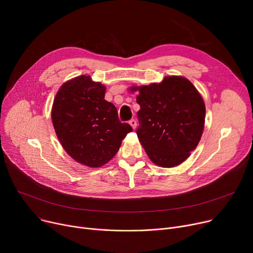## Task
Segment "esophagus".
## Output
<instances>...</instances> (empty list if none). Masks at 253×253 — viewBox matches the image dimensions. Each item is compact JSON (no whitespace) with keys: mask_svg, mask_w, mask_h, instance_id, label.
Masks as SVG:
<instances>
[{"mask_svg":"<svg viewBox=\"0 0 253 253\" xmlns=\"http://www.w3.org/2000/svg\"><path fill=\"white\" fill-rule=\"evenodd\" d=\"M129 124L131 125V127L133 128V129H135V128H136V126H137V123H136V121H135L134 119H131L130 121H129Z\"/></svg>","mask_w":253,"mask_h":253,"instance_id":"1","label":"esophagus"}]
</instances>
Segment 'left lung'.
<instances>
[{
	"label": "left lung",
	"mask_w": 253,
	"mask_h": 253,
	"mask_svg": "<svg viewBox=\"0 0 253 253\" xmlns=\"http://www.w3.org/2000/svg\"><path fill=\"white\" fill-rule=\"evenodd\" d=\"M130 91H138L136 133L151 161L170 168L187 160L205 123V103L196 87L181 76H170L161 83L133 86Z\"/></svg>",
	"instance_id": "1"
}]
</instances>
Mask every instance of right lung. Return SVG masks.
<instances>
[{
    "label": "right lung",
    "mask_w": 253,
    "mask_h": 253,
    "mask_svg": "<svg viewBox=\"0 0 253 253\" xmlns=\"http://www.w3.org/2000/svg\"><path fill=\"white\" fill-rule=\"evenodd\" d=\"M105 87L90 76L65 82L53 101L51 119L56 135L75 161L100 167L118 153L122 140L132 131L121 123L116 106L104 99Z\"/></svg>",
    "instance_id": "1"
}]
</instances>
